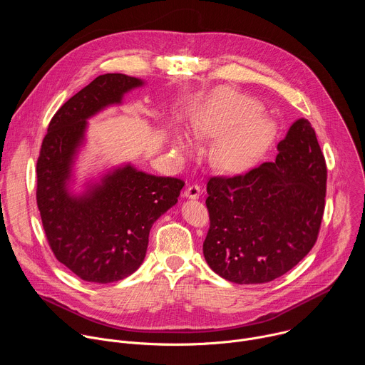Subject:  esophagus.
Returning a JSON list of instances; mask_svg holds the SVG:
<instances>
[{
    "instance_id": "obj_1",
    "label": "esophagus",
    "mask_w": 365,
    "mask_h": 365,
    "mask_svg": "<svg viewBox=\"0 0 365 365\" xmlns=\"http://www.w3.org/2000/svg\"><path fill=\"white\" fill-rule=\"evenodd\" d=\"M200 193H202V189L199 185H190L185 190V196L189 199H197L200 196Z\"/></svg>"
}]
</instances>
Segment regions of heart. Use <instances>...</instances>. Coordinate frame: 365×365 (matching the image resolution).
Listing matches in <instances>:
<instances>
[{"label": "heart", "instance_id": "heart-1", "mask_svg": "<svg viewBox=\"0 0 365 365\" xmlns=\"http://www.w3.org/2000/svg\"><path fill=\"white\" fill-rule=\"evenodd\" d=\"M258 103L232 89L220 88L203 101L187 123L193 138H217L211 148L212 162L224 169L247 165L270 134V124L262 117Z\"/></svg>", "mask_w": 365, "mask_h": 365}]
</instances>
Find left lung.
Instances as JSON below:
<instances>
[{
  "mask_svg": "<svg viewBox=\"0 0 365 365\" xmlns=\"http://www.w3.org/2000/svg\"><path fill=\"white\" fill-rule=\"evenodd\" d=\"M277 151L274 162L212 176L206 185L203 255L217 274L238 284L286 274L319 235L328 170L314 127L297 120Z\"/></svg>",
  "mask_w": 365,
  "mask_h": 365,
  "instance_id": "8db88e82",
  "label": "left lung"
}]
</instances>
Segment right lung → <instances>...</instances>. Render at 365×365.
<instances>
[{"instance_id":"1","label":"right lung","mask_w":365,"mask_h":365,"mask_svg":"<svg viewBox=\"0 0 365 365\" xmlns=\"http://www.w3.org/2000/svg\"><path fill=\"white\" fill-rule=\"evenodd\" d=\"M143 81L106 73L68 99L50 120L37 159L36 200L47 242L59 262L79 279L118 282L145 257L151 225L180 195L185 182L153 176L133 166L115 169L81 196L66 189L73 155L86 120Z\"/></svg>"}]
</instances>
